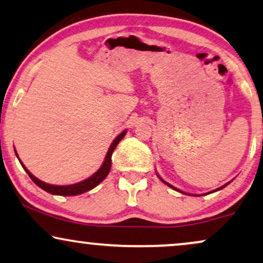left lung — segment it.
Masks as SVG:
<instances>
[{"label": "left lung", "mask_w": 263, "mask_h": 263, "mask_svg": "<svg viewBox=\"0 0 263 263\" xmlns=\"http://www.w3.org/2000/svg\"><path fill=\"white\" fill-rule=\"evenodd\" d=\"M160 179H161V178H160ZM161 181H162V182H164V183H165V184H167V185H168V187L174 188V189H175V191H178V189H177V188H175V187H174V185H171L170 183H167V182H165V181H164V179H161ZM227 184H228V183H227ZM227 184H224V185H223V187H220V188L215 189V191H212V193H214V192H217V191H220V189H222V188H224V187H226V185H227ZM178 192H181V191H178ZM181 193H183V192H181ZM184 194H185V193H184Z\"/></svg>", "instance_id": "obj_1"}]
</instances>
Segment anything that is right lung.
<instances>
[{
  "instance_id": "right-lung-1",
  "label": "right lung",
  "mask_w": 263,
  "mask_h": 263,
  "mask_svg": "<svg viewBox=\"0 0 263 263\" xmlns=\"http://www.w3.org/2000/svg\"><path fill=\"white\" fill-rule=\"evenodd\" d=\"M125 135H126V131L121 132V134L114 139V142L111 143L110 148H109V151L107 153V156H105L104 162H103L101 168H99L97 172H95V174H93L91 177H88L87 179H84V181L79 182V183H75V184L53 185V184L45 183V182L40 181L39 178H36L32 174H30V171L25 167L24 165H23V162L21 160H19V161H21L23 168H24V170L26 171V174L29 175V177L31 178L32 181H34L40 188H42L43 191L51 193V194H54V195H63V197H69V195H79V194H82V193H85V192L91 191V189L95 188L96 185H98L103 181V179L107 177L109 171H110V167H111V154H112V152H114L116 145L119 144V142H120L121 139L125 137ZM15 154H16V152H15ZM16 156H18V155H16Z\"/></svg>"
}]
</instances>
